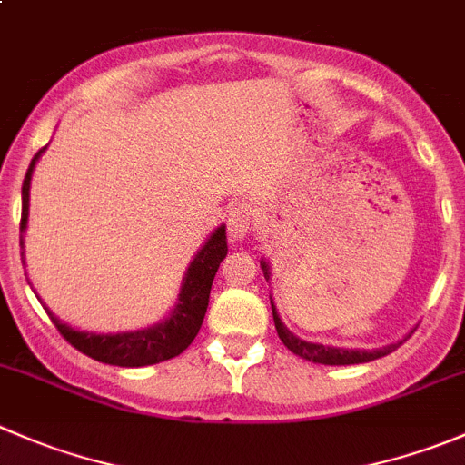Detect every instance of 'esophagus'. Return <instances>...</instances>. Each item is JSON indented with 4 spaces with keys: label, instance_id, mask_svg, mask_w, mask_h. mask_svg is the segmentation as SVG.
Listing matches in <instances>:
<instances>
[{
    "label": "esophagus",
    "instance_id": "1",
    "mask_svg": "<svg viewBox=\"0 0 465 465\" xmlns=\"http://www.w3.org/2000/svg\"><path fill=\"white\" fill-rule=\"evenodd\" d=\"M252 224H254V209H252L250 204H245V202L233 204L227 215L229 236H232L233 241H242V238L252 232Z\"/></svg>",
    "mask_w": 465,
    "mask_h": 465
}]
</instances>
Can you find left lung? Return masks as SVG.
Here are the masks:
<instances>
[{
	"instance_id": "1",
	"label": "left lung",
	"mask_w": 465,
	"mask_h": 465,
	"mask_svg": "<svg viewBox=\"0 0 465 465\" xmlns=\"http://www.w3.org/2000/svg\"><path fill=\"white\" fill-rule=\"evenodd\" d=\"M261 265H263L265 274H268L265 263H261ZM270 304H272V302H270ZM272 318H274V327H277L279 338H282V342L288 347V350H291L292 354L306 359V361L324 363V366H352V363L375 361V359L386 357V354H391L395 347H398V345H391V347H384V350H372V352H368V350H342V347H329V345H318V342H306V341H302V338L292 336V333L283 327L282 320H279V315H277V311H274V304H272Z\"/></svg>"
}]
</instances>
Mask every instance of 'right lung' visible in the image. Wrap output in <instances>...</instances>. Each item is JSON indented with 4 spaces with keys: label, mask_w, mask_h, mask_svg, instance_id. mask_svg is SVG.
<instances>
[{
    "label": "right lung",
    "mask_w": 465,
    "mask_h": 465,
    "mask_svg": "<svg viewBox=\"0 0 465 465\" xmlns=\"http://www.w3.org/2000/svg\"><path fill=\"white\" fill-rule=\"evenodd\" d=\"M40 152L31 159L26 177L22 182L20 232H25L26 218H29V183ZM224 256H227V232H224V227H220L209 238V242L197 252L195 259H193L191 268H188L186 277H183L177 309L173 311V315L165 322L156 324L152 329L113 333V336L111 333H88L76 331V329L67 327L58 318H54L52 313L49 315H52V322L58 329V333L74 350H79L85 357L94 359V361L111 363V366L120 368H138L168 361V359L179 357L195 341L197 331L202 327V320H204L206 306H209L211 283H213V277Z\"/></svg>",
    "instance_id": "add662e5"
}]
</instances>
